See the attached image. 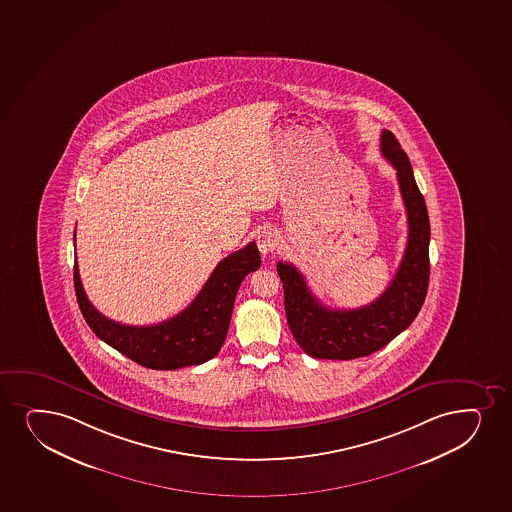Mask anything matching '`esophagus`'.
<instances>
[{"label": "esophagus", "instance_id": "esophagus-1", "mask_svg": "<svg viewBox=\"0 0 512 512\" xmlns=\"http://www.w3.org/2000/svg\"><path fill=\"white\" fill-rule=\"evenodd\" d=\"M277 245H279V236H277L274 229H264L257 235V247H259L262 255H269V253L274 252Z\"/></svg>", "mask_w": 512, "mask_h": 512}]
</instances>
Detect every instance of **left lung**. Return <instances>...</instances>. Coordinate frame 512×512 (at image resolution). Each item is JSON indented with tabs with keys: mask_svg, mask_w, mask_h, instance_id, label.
Masks as SVG:
<instances>
[{
	"mask_svg": "<svg viewBox=\"0 0 512 512\" xmlns=\"http://www.w3.org/2000/svg\"><path fill=\"white\" fill-rule=\"evenodd\" d=\"M380 152L394 166L408 216V243L396 276L384 293L365 307H324L295 265L277 262L283 281L289 331L300 348L322 360H353L372 355L408 329L425 301L430 277V221L406 152L394 133L382 132Z\"/></svg>",
	"mask_w": 512,
	"mask_h": 512,
	"instance_id": "8db88e82",
	"label": "left lung"
}]
</instances>
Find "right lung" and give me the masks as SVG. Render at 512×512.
I'll use <instances>...</instances> for the list:
<instances>
[{
  "instance_id": "add662e5",
  "label": "right lung",
  "mask_w": 512,
  "mask_h": 512,
  "mask_svg": "<svg viewBox=\"0 0 512 512\" xmlns=\"http://www.w3.org/2000/svg\"><path fill=\"white\" fill-rule=\"evenodd\" d=\"M259 267V248L250 241L217 264L197 298L183 312L154 325L120 324L97 312L85 295L77 262L73 283L80 312L99 339L142 367L176 370L200 365L219 353L241 281Z\"/></svg>"
}]
</instances>
